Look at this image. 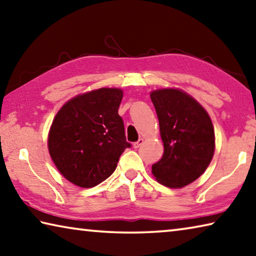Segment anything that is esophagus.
<instances>
[{
  "instance_id": "34e87169",
  "label": "esophagus",
  "mask_w": 256,
  "mask_h": 256,
  "mask_svg": "<svg viewBox=\"0 0 256 256\" xmlns=\"http://www.w3.org/2000/svg\"><path fill=\"white\" fill-rule=\"evenodd\" d=\"M144 138H138V141L134 142V144H133V146H134V148H136V149L140 148V146H141L142 144H144Z\"/></svg>"
}]
</instances>
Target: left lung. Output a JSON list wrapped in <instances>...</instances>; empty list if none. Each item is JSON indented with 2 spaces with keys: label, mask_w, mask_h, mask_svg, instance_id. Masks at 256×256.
Returning <instances> with one entry per match:
<instances>
[{
  "label": "left lung",
  "mask_w": 256,
  "mask_h": 256,
  "mask_svg": "<svg viewBox=\"0 0 256 256\" xmlns=\"http://www.w3.org/2000/svg\"><path fill=\"white\" fill-rule=\"evenodd\" d=\"M150 97L164 144L162 157L151 172L158 183L182 188L198 180L214 158L212 120L196 98L178 88L156 89Z\"/></svg>",
  "instance_id": "obj_1"
}]
</instances>
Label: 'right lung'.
I'll return each instance as SVG.
<instances>
[{
    "label": "right lung",
    "mask_w": 256,
    "mask_h": 256,
    "mask_svg": "<svg viewBox=\"0 0 256 256\" xmlns=\"http://www.w3.org/2000/svg\"><path fill=\"white\" fill-rule=\"evenodd\" d=\"M120 88L76 94L60 108L50 128L47 146L63 177L82 188L97 186L118 166L126 142L118 107Z\"/></svg>",
    "instance_id": "add662e5"
}]
</instances>
